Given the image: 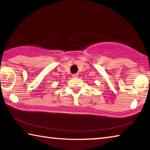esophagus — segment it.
<instances>
[{"mask_svg":"<svg viewBox=\"0 0 150 150\" xmlns=\"http://www.w3.org/2000/svg\"><path fill=\"white\" fill-rule=\"evenodd\" d=\"M72 77H73V78H77V77H78V75L76 74V73H75V74H73V75H72Z\"/></svg>","mask_w":150,"mask_h":150,"instance_id":"esophagus-1","label":"esophagus"}]
</instances>
